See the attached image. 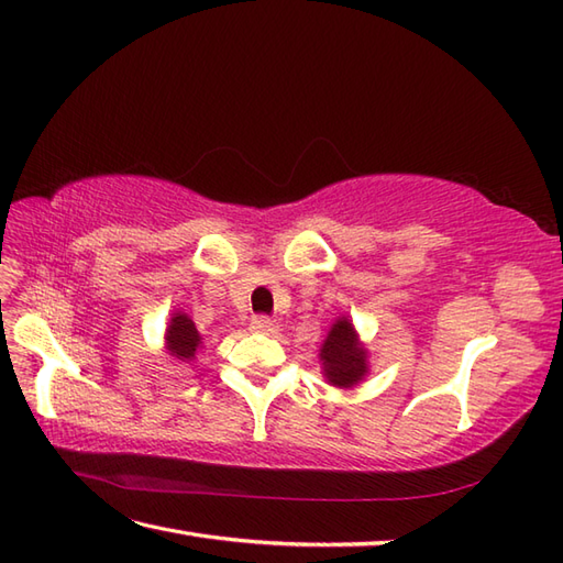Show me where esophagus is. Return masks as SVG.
Returning <instances> with one entry per match:
<instances>
[{
	"instance_id": "esophagus-1",
	"label": "esophagus",
	"mask_w": 563,
	"mask_h": 563,
	"mask_svg": "<svg viewBox=\"0 0 563 563\" xmlns=\"http://www.w3.org/2000/svg\"><path fill=\"white\" fill-rule=\"evenodd\" d=\"M252 329H254L256 333H264V335L278 333V325H276V321L268 319V317H256V319L252 321Z\"/></svg>"
}]
</instances>
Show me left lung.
<instances>
[{
	"label": "left lung",
	"mask_w": 563,
	"mask_h": 563,
	"mask_svg": "<svg viewBox=\"0 0 563 563\" xmlns=\"http://www.w3.org/2000/svg\"><path fill=\"white\" fill-rule=\"evenodd\" d=\"M321 364L323 376L329 378L331 386L352 388L357 386L369 372L367 350L360 343V338L352 329V321L341 317L333 325L321 345Z\"/></svg>",
	"instance_id": "obj_1"
}]
</instances>
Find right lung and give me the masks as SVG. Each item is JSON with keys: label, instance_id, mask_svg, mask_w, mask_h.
<instances>
[{"label": "right lung", "instance_id": "add662e5", "mask_svg": "<svg viewBox=\"0 0 563 563\" xmlns=\"http://www.w3.org/2000/svg\"><path fill=\"white\" fill-rule=\"evenodd\" d=\"M165 343H167V352L179 362H191L196 350L201 347L203 338L201 333L196 331L194 321L187 317L185 311H175L173 319L167 323L165 331Z\"/></svg>", "mask_w": 563, "mask_h": 563}]
</instances>
